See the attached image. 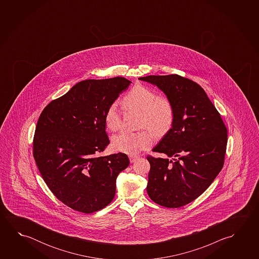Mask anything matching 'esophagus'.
Segmentation results:
<instances>
[{
	"label": "esophagus",
	"mask_w": 259,
	"mask_h": 259,
	"mask_svg": "<svg viewBox=\"0 0 259 259\" xmlns=\"http://www.w3.org/2000/svg\"><path fill=\"white\" fill-rule=\"evenodd\" d=\"M138 159H139V156H134V155H130V156H129V160H130V162H131V163L136 162Z\"/></svg>",
	"instance_id": "1"
}]
</instances>
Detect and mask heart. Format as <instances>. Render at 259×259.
Masks as SVG:
<instances>
[{"label":"heart","mask_w":259,"mask_h":259,"mask_svg":"<svg viewBox=\"0 0 259 259\" xmlns=\"http://www.w3.org/2000/svg\"><path fill=\"white\" fill-rule=\"evenodd\" d=\"M123 103L134 110L142 112L141 126L148 128L156 135L163 136L170 131L174 121V109L170 100L164 97H157L152 89L136 85L128 92ZM105 123L110 131H116L120 125V115L115 104H112L105 114ZM153 143L150 131L122 132L112 138L114 149L121 153L136 155L149 148Z\"/></svg>","instance_id":"heart-1"}]
</instances>
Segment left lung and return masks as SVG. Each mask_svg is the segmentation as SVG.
Segmentation results:
<instances>
[{
  "mask_svg": "<svg viewBox=\"0 0 259 259\" xmlns=\"http://www.w3.org/2000/svg\"><path fill=\"white\" fill-rule=\"evenodd\" d=\"M158 87L172 104L170 131L153 148L167 158L147 157V193L155 203L180 208L201 195L224 164L228 130L204 89L179 75L139 77Z\"/></svg>",
  "mask_w": 259,
  "mask_h": 259,
  "instance_id": "8db88e82",
  "label": "left lung"
}]
</instances>
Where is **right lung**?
<instances>
[{
    "instance_id": "obj_1",
    "label": "right lung",
    "mask_w": 259,
    "mask_h": 259,
    "mask_svg": "<svg viewBox=\"0 0 259 259\" xmlns=\"http://www.w3.org/2000/svg\"><path fill=\"white\" fill-rule=\"evenodd\" d=\"M132 83L122 76L87 79L52 100L38 117L33 157L52 193L76 211L93 213L114 199L124 153L99 156L109 144L105 114Z\"/></svg>"
}]
</instances>
